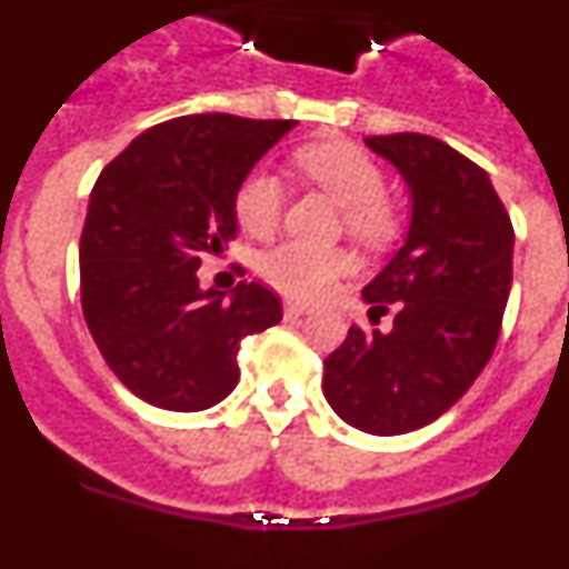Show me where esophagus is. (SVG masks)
<instances>
[{
    "mask_svg": "<svg viewBox=\"0 0 569 569\" xmlns=\"http://www.w3.org/2000/svg\"><path fill=\"white\" fill-rule=\"evenodd\" d=\"M308 305H305V301H296V299H288L284 301V316H288V319H299V316H305L308 313Z\"/></svg>",
    "mask_w": 569,
    "mask_h": 569,
    "instance_id": "esophagus-1",
    "label": "esophagus"
}]
</instances>
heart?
Segmentation results:
<instances>
[{
  "label": "heart",
  "instance_id": "b5f03b06",
  "mask_svg": "<svg viewBox=\"0 0 569 569\" xmlns=\"http://www.w3.org/2000/svg\"><path fill=\"white\" fill-rule=\"evenodd\" d=\"M299 179L341 204V224L365 248H387L405 230V210L387 196L385 168L359 144L345 139L313 142L290 156ZM288 204V188L264 168L250 170L233 193L236 219L250 236L273 233ZM350 270V256L341 248H313L305 241H281L259 259L261 279L293 299H319Z\"/></svg>",
  "mask_w": 569,
  "mask_h": 569
}]
</instances>
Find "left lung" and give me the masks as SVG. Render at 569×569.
Here are the masks:
<instances>
[{"mask_svg":"<svg viewBox=\"0 0 569 569\" xmlns=\"http://www.w3.org/2000/svg\"><path fill=\"white\" fill-rule=\"evenodd\" d=\"M413 193L405 248L365 288L370 316L325 359V399L373 436L419 430L447 413L490 361L512 284V222L490 176L425 133L370 136Z\"/></svg>","mask_w":569,"mask_h":569,"instance_id":"obj_1","label":"left lung"}]
</instances>
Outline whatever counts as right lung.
Here are the masks:
<instances>
[{
    "mask_svg": "<svg viewBox=\"0 0 569 569\" xmlns=\"http://www.w3.org/2000/svg\"><path fill=\"white\" fill-rule=\"evenodd\" d=\"M293 119L193 113L136 136L90 190L79 241L82 313L116 379L162 410L193 413L239 381L241 339L281 321L259 281L199 288L204 256L236 239L233 193Z\"/></svg>",
    "mask_w": 569,
    "mask_h": 569,
    "instance_id": "obj_1",
    "label": "right lung"
}]
</instances>
